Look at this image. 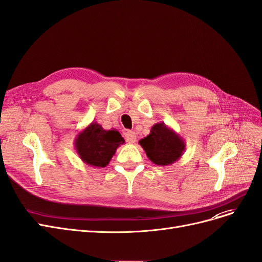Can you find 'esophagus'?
Segmentation results:
<instances>
[{
    "label": "esophagus",
    "mask_w": 262,
    "mask_h": 262,
    "mask_svg": "<svg viewBox=\"0 0 262 262\" xmlns=\"http://www.w3.org/2000/svg\"><path fill=\"white\" fill-rule=\"evenodd\" d=\"M125 140H127L129 144H133L135 143V141H137V134H135V132L133 131H128L125 133Z\"/></svg>",
    "instance_id": "esophagus-1"
}]
</instances>
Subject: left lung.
<instances>
[{
  "label": "left lung",
  "instance_id": "obj_1",
  "mask_svg": "<svg viewBox=\"0 0 262 262\" xmlns=\"http://www.w3.org/2000/svg\"><path fill=\"white\" fill-rule=\"evenodd\" d=\"M148 159L158 166H169L184 154L185 142L173 129L164 122L154 124L146 138L140 140Z\"/></svg>",
  "mask_w": 262,
  "mask_h": 262
}]
</instances>
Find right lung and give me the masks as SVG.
I'll use <instances>...</instances> for the list:
<instances>
[{
  "instance_id": "right-lung-1",
  "label": "right lung",
  "mask_w": 262,
  "mask_h": 262,
  "mask_svg": "<svg viewBox=\"0 0 262 262\" xmlns=\"http://www.w3.org/2000/svg\"><path fill=\"white\" fill-rule=\"evenodd\" d=\"M123 143L124 140L118 130H104L101 124L93 121L77 134L75 148L84 164L104 168Z\"/></svg>"
}]
</instances>
